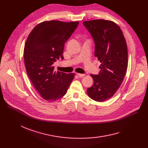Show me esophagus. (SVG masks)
<instances>
[{"instance_id": "esophagus-1", "label": "esophagus", "mask_w": 148, "mask_h": 148, "mask_svg": "<svg viewBox=\"0 0 148 148\" xmlns=\"http://www.w3.org/2000/svg\"><path fill=\"white\" fill-rule=\"evenodd\" d=\"M77 75L79 76V77H84V76L85 75V74H80V73H77Z\"/></svg>"}]
</instances>
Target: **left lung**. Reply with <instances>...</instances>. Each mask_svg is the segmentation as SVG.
<instances>
[{"mask_svg": "<svg viewBox=\"0 0 148 148\" xmlns=\"http://www.w3.org/2000/svg\"><path fill=\"white\" fill-rule=\"evenodd\" d=\"M95 42V56L100 61L98 75L90 74L93 86L87 89L88 96L98 102L112 98L121 85L128 66V49L120 27L110 20L83 21Z\"/></svg>", "mask_w": 148, "mask_h": 148, "instance_id": "1", "label": "left lung"}]
</instances>
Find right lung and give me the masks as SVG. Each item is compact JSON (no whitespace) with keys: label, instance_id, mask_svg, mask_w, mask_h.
I'll return each instance as SVG.
<instances>
[{"label":"right lung","instance_id":"obj_1","mask_svg":"<svg viewBox=\"0 0 148 148\" xmlns=\"http://www.w3.org/2000/svg\"><path fill=\"white\" fill-rule=\"evenodd\" d=\"M79 21H45L29 35L24 49L27 74L39 94L49 101L63 97L74 73L54 71L56 59L62 58L65 43L78 26Z\"/></svg>","mask_w":148,"mask_h":148}]
</instances>
